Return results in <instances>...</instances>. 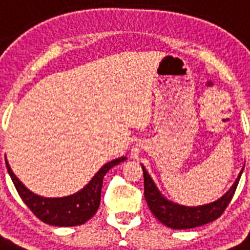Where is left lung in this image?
I'll return each mask as SVG.
<instances>
[{
	"instance_id": "8db88e82",
	"label": "left lung",
	"mask_w": 250,
	"mask_h": 250,
	"mask_svg": "<svg viewBox=\"0 0 250 250\" xmlns=\"http://www.w3.org/2000/svg\"><path fill=\"white\" fill-rule=\"evenodd\" d=\"M142 170H144V194L151 212L154 213L155 217L161 224L175 230L197 228V226H202L219 219L231 201L243 173L240 171L234 186L220 200L205 205V206L187 207L180 206L164 198L144 167H142Z\"/></svg>"
}]
</instances>
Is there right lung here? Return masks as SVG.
I'll return each mask as SVG.
<instances>
[{"mask_svg": "<svg viewBox=\"0 0 250 250\" xmlns=\"http://www.w3.org/2000/svg\"><path fill=\"white\" fill-rule=\"evenodd\" d=\"M125 157H119L110 161L95 174L90 183L72 196L62 198H44L37 196L26 188L12 173L11 167L6 161L7 171L14 186L30 211L48 225L53 226H76L85 224L96 213L100 205L103 178L114 165L125 161Z\"/></svg>", "mask_w": 250, "mask_h": 250, "instance_id": "add662e5", "label": "right lung"}]
</instances>
